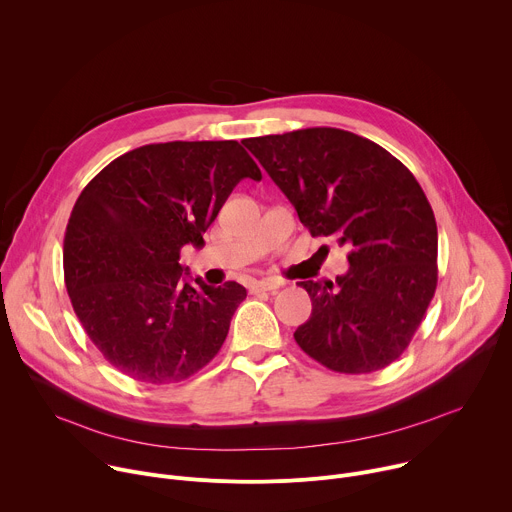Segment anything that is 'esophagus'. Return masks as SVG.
Returning a JSON list of instances; mask_svg holds the SVG:
<instances>
[{
	"instance_id": "obj_1",
	"label": "esophagus",
	"mask_w": 512,
	"mask_h": 512,
	"mask_svg": "<svg viewBox=\"0 0 512 512\" xmlns=\"http://www.w3.org/2000/svg\"><path fill=\"white\" fill-rule=\"evenodd\" d=\"M281 285V281L279 279H261V281H255V283H251V294H259V291H273V289H277Z\"/></svg>"
}]
</instances>
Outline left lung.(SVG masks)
<instances>
[{"instance_id": "obj_1", "label": "left lung", "mask_w": 512, "mask_h": 512, "mask_svg": "<svg viewBox=\"0 0 512 512\" xmlns=\"http://www.w3.org/2000/svg\"><path fill=\"white\" fill-rule=\"evenodd\" d=\"M312 237L350 249L336 283L300 281L312 316L294 338L326 369L381 371L419 328L437 285V227L415 176L381 145L310 127L241 141Z\"/></svg>"}]
</instances>
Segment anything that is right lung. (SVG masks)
Instances as JSON below:
<instances>
[{
  "instance_id": "1",
  "label": "right lung",
  "mask_w": 512,
  "mask_h": 512,
  "mask_svg": "<svg viewBox=\"0 0 512 512\" xmlns=\"http://www.w3.org/2000/svg\"><path fill=\"white\" fill-rule=\"evenodd\" d=\"M261 180L239 141H168L131 150L81 192L64 235V283L85 332L141 383H178L221 350L247 298L237 281L194 287L184 245H204L233 188Z\"/></svg>"
}]
</instances>
